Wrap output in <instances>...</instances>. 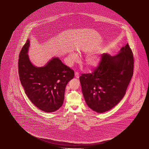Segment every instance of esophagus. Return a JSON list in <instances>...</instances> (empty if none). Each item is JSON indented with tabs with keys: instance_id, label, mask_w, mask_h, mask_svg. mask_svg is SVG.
Here are the masks:
<instances>
[{
	"instance_id": "1",
	"label": "esophagus",
	"mask_w": 149,
	"mask_h": 149,
	"mask_svg": "<svg viewBox=\"0 0 149 149\" xmlns=\"http://www.w3.org/2000/svg\"><path fill=\"white\" fill-rule=\"evenodd\" d=\"M75 76L76 78H78L79 77V74L78 72H75Z\"/></svg>"
}]
</instances>
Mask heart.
<instances>
[{"label": "heart", "mask_w": 149, "mask_h": 149, "mask_svg": "<svg viewBox=\"0 0 149 149\" xmlns=\"http://www.w3.org/2000/svg\"><path fill=\"white\" fill-rule=\"evenodd\" d=\"M70 59L71 62L73 63L77 61L78 56L77 54L74 53H72L69 55ZM100 56L98 55H93L89 56L86 60L87 65L90 68L95 67L98 65L100 61Z\"/></svg>", "instance_id": "obj_1"}]
</instances>
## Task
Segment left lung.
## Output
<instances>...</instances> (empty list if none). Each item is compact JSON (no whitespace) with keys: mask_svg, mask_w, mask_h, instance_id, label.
I'll list each match as a JSON object with an SVG mask.
<instances>
[{"mask_svg":"<svg viewBox=\"0 0 149 149\" xmlns=\"http://www.w3.org/2000/svg\"><path fill=\"white\" fill-rule=\"evenodd\" d=\"M134 56L129 45L119 54H103L92 73L81 74L79 80L86 102L90 109L104 113L117 105L126 93L133 75Z\"/></svg>","mask_w":149,"mask_h":149,"instance_id":"1","label":"left lung"}]
</instances>
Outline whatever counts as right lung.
Instances as JSON below:
<instances>
[{
	"label": "right lung",
	"instance_id": "obj_1",
	"mask_svg": "<svg viewBox=\"0 0 149 149\" xmlns=\"http://www.w3.org/2000/svg\"><path fill=\"white\" fill-rule=\"evenodd\" d=\"M29 39L22 47L18 61L20 80L29 100L40 110L52 112L63 103L65 89L74 72L59 58H52L43 67H36L27 54Z\"/></svg>",
	"mask_w": 149,
	"mask_h": 149
}]
</instances>
